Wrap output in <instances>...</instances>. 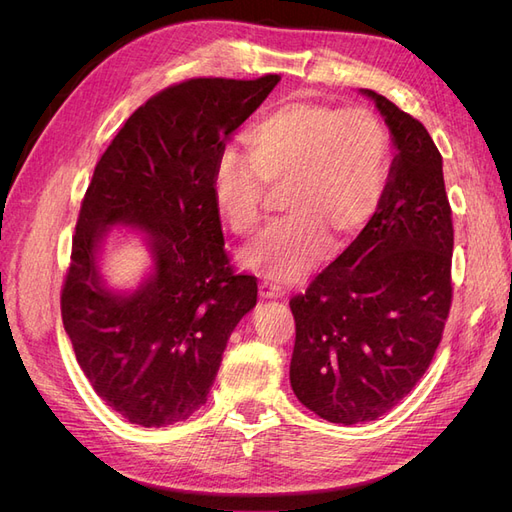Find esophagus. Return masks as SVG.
Here are the masks:
<instances>
[{
	"label": "esophagus",
	"mask_w": 512,
	"mask_h": 512,
	"mask_svg": "<svg viewBox=\"0 0 512 512\" xmlns=\"http://www.w3.org/2000/svg\"><path fill=\"white\" fill-rule=\"evenodd\" d=\"M282 294H284V290L280 286H275L271 282L260 284V297L262 299H277V297H282Z\"/></svg>",
	"instance_id": "34e87169"
}]
</instances>
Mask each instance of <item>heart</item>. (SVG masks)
Here are the masks:
<instances>
[{
    "label": "heart",
    "instance_id": "heart-1",
    "mask_svg": "<svg viewBox=\"0 0 512 512\" xmlns=\"http://www.w3.org/2000/svg\"><path fill=\"white\" fill-rule=\"evenodd\" d=\"M226 147L213 166V205L235 235L267 218L269 185L284 188L290 211L241 254L275 282H297L335 245L350 243L376 218L393 173V138L369 108L286 102Z\"/></svg>",
    "mask_w": 512,
    "mask_h": 512
}]
</instances>
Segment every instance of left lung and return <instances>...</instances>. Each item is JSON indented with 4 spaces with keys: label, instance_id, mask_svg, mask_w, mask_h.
Instances as JSON below:
<instances>
[{
    "label": "left lung",
    "instance_id": "obj_1",
    "mask_svg": "<svg viewBox=\"0 0 512 512\" xmlns=\"http://www.w3.org/2000/svg\"><path fill=\"white\" fill-rule=\"evenodd\" d=\"M397 156L376 218L294 294L290 384L329 423L376 421L423 378L451 312L453 211L442 156L418 119L363 89Z\"/></svg>",
    "mask_w": 512,
    "mask_h": 512
}]
</instances>
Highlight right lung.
I'll use <instances>...</instances> for the list:
<instances>
[{"mask_svg": "<svg viewBox=\"0 0 512 512\" xmlns=\"http://www.w3.org/2000/svg\"><path fill=\"white\" fill-rule=\"evenodd\" d=\"M280 83L200 76L170 85L123 123L81 203L61 320L94 391L126 421L166 427L207 401L228 337L256 305L254 275L235 273L213 205L226 138ZM111 223L141 225L154 275L132 295L106 291L97 243Z\"/></svg>", "mask_w": 512, "mask_h": 512, "instance_id": "right-lung-1", "label": "right lung"}]
</instances>
